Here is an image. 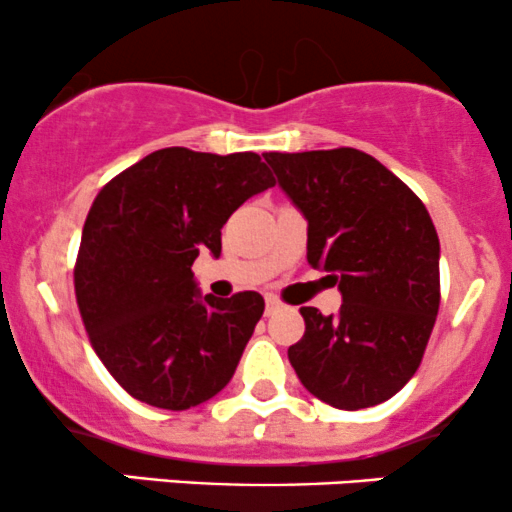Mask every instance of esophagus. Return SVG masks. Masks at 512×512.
I'll list each match as a JSON object with an SVG mask.
<instances>
[{
  "label": "esophagus",
  "instance_id": "esophagus-1",
  "mask_svg": "<svg viewBox=\"0 0 512 512\" xmlns=\"http://www.w3.org/2000/svg\"><path fill=\"white\" fill-rule=\"evenodd\" d=\"M281 308H284V303H281L279 298L267 296V305H264V313H267V315H274V313H279Z\"/></svg>",
  "mask_w": 512,
  "mask_h": 512
}]
</instances>
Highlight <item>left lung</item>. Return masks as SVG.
Instances as JSON below:
<instances>
[{
  "instance_id": "left-lung-1",
  "label": "left lung",
  "mask_w": 512,
  "mask_h": 512,
  "mask_svg": "<svg viewBox=\"0 0 512 512\" xmlns=\"http://www.w3.org/2000/svg\"><path fill=\"white\" fill-rule=\"evenodd\" d=\"M308 221V264L342 308H301L289 361L305 390L337 409L375 407L409 383L440 305V243L419 197L358 149L264 154Z\"/></svg>"
}]
</instances>
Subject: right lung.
I'll return each mask as SVG.
<instances>
[{
  "label": "right lung",
  "instance_id": "obj_1",
  "mask_svg": "<svg viewBox=\"0 0 512 512\" xmlns=\"http://www.w3.org/2000/svg\"><path fill=\"white\" fill-rule=\"evenodd\" d=\"M274 187L262 158L170 146L144 156L93 199L74 267L88 339L139 402L182 411L207 402L236 373L264 313L255 291L202 296L199 252L221 255V228Z\"/></svg>",
  "mask_w": 512,
  "mask_h": 512
}]
</instances>
